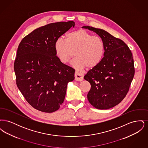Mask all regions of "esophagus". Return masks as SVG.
Here are the masks:
<instances>
[{"mask_svg":"<svg viewBox=\"0 0 148 148\" xmlns=\"http://www.w3.org/2000/svg\"><path fill=\"white\" fill-rule=\"evenodd\" d=\"M75 80L78 81V82H81L83 80V74L80 73H77L75 72Z\"/></svg>","mask_w":148,"mask_h":148,"instance_id":"34e87169","label":"esophagus"}]
</instances>
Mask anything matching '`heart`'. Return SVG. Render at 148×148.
<instances>
[{"mask_svg":"<svg viewBox=\"0 0 148 148\" xmlns=\"http://www.w3.org/2000/svg\"><path fill=\"white\" fill-rule=\"evenodd\" d=\"M56 54L64 64L69 63L74 56L72 65L77 70L86 66L92 69L97 66L102 60L105 51L104 44L98 36H93L84 29L69 33L66 39L59 38L54 44Z\"/></svg>","mask_w":148,"mask_h":148,"instance_id":"obj_1","label":"heart"}]
</instances>
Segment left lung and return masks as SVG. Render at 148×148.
I'll return each instance as SVG.
<instances>
[{
	"label": "left lung",
	"mask_w": 148,
	"mask_h": 148,
	"mask_svg": "<svg viewBox=\"0 0 148 148\" xmlns=\"http://www.w3.org/2000/svg\"><path fill=\"white\" fill-rule=\"evenodd\" d=\"M82 28L95 32L105 47L104 56L100 63L84 77L91 85L88 99L97 109H108L119 104L129 90L135 73L132 53L122 40L104 30L89 26Z\"/></svg>",
	"instance_id": "left-lung-1"
}]
</instances>
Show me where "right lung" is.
<instances>
[{
  "instance_id": "add662e5",
  "label": "right lung",
  "mask_w": 148,
  "mask_h": 148,
  "mask_svg": "<svg viewBox=\"0 0 148 148\" xmlns=\"http://www.w3.org/2000/svg\"><path fill=\"white\" fill-rule=\"evenodd\" d=\"M73 21L53 23L36 29L20 42L14 64L16 85L29 104L45 113L58 110L75 70L62 63L56 54V40Z\"/></svg>"
}]
</instances>
